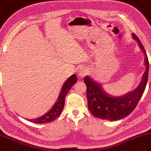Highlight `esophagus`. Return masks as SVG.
Here are the masks:
<instances>
[{
  "mask_svg": "<svg viewBox=\"0 0 151 151\" xmlns=\"http://www.w3.org/2000/svg\"><path fill=\"white\" fill-rule=\"evenodd\" d=\"M88 74V71L87 69H86L84 67H82V68L79 69H78V75L81 76V78L84 77L86 75H87Z\"/></svg>",
  "mask_w": 151,
  "mask_h": 151,
  "instance_id": "obj_1",
  "label": "esophagus"
}]
</instances>
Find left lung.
I'll return each mask as SVG.
<instances>
[{
	"instance_id": "1",
	"label": "left lung",
	"mask_w": 151,
	"mask_h": 151,
	"mask_svg": "<svg viewBox=\"0 0 151 151\" xmlns=\"http://www.w3.org/2000/svg\"><path fill=\"white\" fill-rule=\"evenodd\" d=\"M132 37L138 43L145 55V71L142 76L138 87L135 90L119 97L108 95L101 85L89 76L84 77L87 87L88 109L94 117L110 121H117L128 116L132 112L140 100L147 85L149 73V60L142 43L136 34L132 33Z\"/></svg>"
}]
</instances>
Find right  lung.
<instances>
[{
	"label": "right lung",
	"instance_id": "1",
	"mask_svg": "<svg viewBox=\"0 0 151 151\" xmlns=\"http://www.w3.org/2000/svg\"><path fill=\"white\" fill-rule=\"evenodd\" d=\"M77 82V77L76 75H73L67 80L64 83L62 88L61 89L58 98L57 99V101L54 103L52 108L46 113L45 115L38 117L34 119H28L30 122H32L34 123H47L49 122H52L59 116L62 113L63 109L64 104H65V96L69 92L70 89L72 88V86Z\"/></svg>",
	"mask_w": 151,
	"mask_h": 151
}]
</instances>
